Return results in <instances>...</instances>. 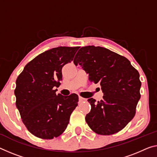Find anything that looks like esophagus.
<instances>
[{
	"label": "esophagus",
	"instance_id": "obj_1",
	"mask_svg": "<svg viewBox=\"0 0 157 157\" xmlns=\"http://www.w3.org/2000/svg\"><path fill=\"white\" fill-rule=\"evenodd\" d=\"M84 101H86V98H82V97H81V96H79V103H82V102H84Z\"/></svg>",
	"mask_w": 157,
	"mask_h": 157
}]
</instances>
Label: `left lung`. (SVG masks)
I'll use <instances>...</instances> for the list:
<instances>
[{
  "mask_svg": "<svg viewBox=\"0 0 157 157\" xmlns=\"http://www.w3.org/2000/svg\"><path fill=\"white\" fill-rule=\"evenodd\" d=\"M89 75V80L99 83L104 96L97 101L89 98L91 111L85 120L99 135L119 132L135 116L140 98L141 82L138 71L126 57L104 47H81L74 59Z\"/></svg>",
  "mask_w": 157,
  "mask_h": 157,
  "instance_id": "1",
  "label": "left lung"
}]
</instances>
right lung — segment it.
<instances>
[{
    "mask_svg": "<svg viewBox=\"0 0 157 157\" xmlns=\"http://www.w3.org/2000/svg\"><path fill=\"white\" fill-rule=\"evenodd\" d=\"M79 47H59L39 54L17 77L16 106L30 133L42 139H53L63 133L78 96L56 94L62 80L61 70L71 63Z\"/></svg>",
    "mask_w": 157,
    "mask_h": 157,
    "instance_id": "add662e5",
    "label": "right lung"
}]
</instances>
